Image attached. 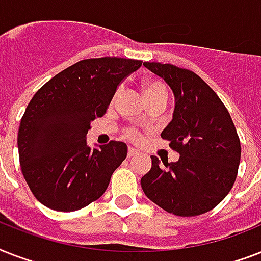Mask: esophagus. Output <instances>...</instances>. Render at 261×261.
Segmentation results:
<instances>
[{"instance_id": "esophagus-1", "label": "esophagus", "mask_w": 261, "mask_h": 261, "mask_svg": "<svg viewBox=\"0 0 261 261\" xmlns=\"http://www.w3.org/2000/svg\"><path fill=\"white\" fill-rule=\"evenodd\" d=\"M141 154V151L139 150H137V149H134V147H128V151H127V155H128V157H137V155H139Z\"/></svg>"}]
</instances>
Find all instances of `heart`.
Masks as SVG:
<instances>
[{
  "instance_id": "obj_1",
  "label": "heart",
  "mask_w": 261,
  "mask_h": 261,
  "mask_svg": "<svg viewBox=\"0 0 261 261\" xmlns=\"http://www.w3.org/2000/svg\"><path fill=\"white\" fill-rule=\"evenodd\" d=\"M122 92V88H119L118 92H116V96H119V93ZM145 96H146V100H150V98L155 97H168V90L167 88L164 87L163 84L159 83V81H149V83L145 85ZM127 134L131 138H135V131L128 130Z\"/></svg>"
}]
</instances>
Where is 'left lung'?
I'll list each match as a JSON object with an SVG mask.
<instances>
[{
    "label": "left lung",
    "instance_id": "1",
    "mask_svg": "<svg viewBox=\"0 0 261 261\" xmlns=\"http://www.w3.org/2000/svg\"><path fill=\"white\" fill-rule=\"evenodd\" d=\"M143 66L165 81L173 92V118L161 133L180 154L176 163L151 155V169L141 178L147 198L178 217L213 210L234 184L241 145L226 107L194 71L169 63Z\"/></svg>",
    "mask_w": 261,
    "mask_h": 261
}]
</instances>
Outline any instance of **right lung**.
I'll list each match as a JSON object with an SVG mask.
<instances>
[{
  "mask_svg": "<svg viewBox=\"0 0 261 261\" xmlns=\"http://www.w3.org/2000/svg\"><path fill=\"white\" fill-rule=\"evenodd\" d=\"M142 66L137 59H84L35 93L17 135L22 176L51 210L75 211L97 200L127 157L124 142L88 146L90 122L106 114L119 84Z\"/></svg>",
  "mask_w": 261,
  "mask_h": 261,
  "instance_id": "right-lung-1",
  "label": "right lung"
}]
</instances>
